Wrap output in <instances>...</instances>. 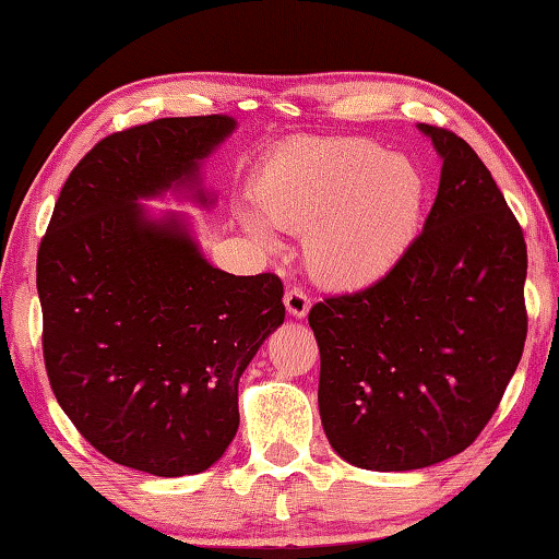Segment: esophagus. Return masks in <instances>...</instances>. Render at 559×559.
<instances>
[{"label": "esophagus", "instance_id": "esophagus-1", "mask_svg": "<svg viewBox=\"0 0 559 559\" xmlns=\"http://www.w3.org/2000/svg\"><path fill=\"white\" fill-rule=\"evenodd\" d=\"M283 302H286L288 316H293V318H306L310 310V298L306 296V290L302 288H288Z\"/></svg>", "mask_w": 559, "mask_h": 559}]
</instances>
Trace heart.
Instances as JSON below:
<instances>
[{"label": "heart", "mask_w": 559, "mask_h": 559, "mask_svg": "<svg viewBox=\"0 0 559 559\" xmlns=\"http://www.w3.org/2000/svg\"><path fill=\"white\" fill-rule=\"evenodd\" d=\"M257 212L276 229L306 234L302 253L318 283L365 290L400 266L419 236L429 177L414 157L370 138H298L271 150L251 182ZM243 229L271 243L257 214Z\"/></svg>", "instance_id": "b5f03b06"}]
</instances>
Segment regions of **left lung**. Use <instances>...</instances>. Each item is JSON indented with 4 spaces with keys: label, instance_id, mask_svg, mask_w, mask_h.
I'll use <instances>...</instances> for the list:
<instances>
[{
    "label": "left lung",
    "instance_id": "8db88e82",
    "mask_svg": "<svg viewBox=\"0 0 559 559\" xmlns=\"http://www.w3.org/2000/svg\"><path fill=\"white\" fill-rule=\"evenodd\" d=\"M416 128L443 163L424 231L384 281L308 316L325 437L367 471L427 468L468 449L527 335V249L506 197L466 140Z\"/></svg>",
    "mask_w": 559,
    "mask_h": 559
}]
</instances>
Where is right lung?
Returning <instances> with one entry per match:
<instances>
[{"mask_svg":"<svg viewBox=\"0 0 559 559\" xmlns=\"http://www.w3.org/2000/svg\"><path fill=\"white\" fill-rule=\"evenodd\" d=\"M234 130L194 116L103 138L66 179L36 257L61 409L103 456L163 478L224 456L241 374L286 318L278 276L214 269L182 214L140 204L167 192L214 204L200 167Z\"/></svg>","mask_w":559,"mask_h":559,"instance_id":"right-lung-1","label":"right lung"}]
</instances>
